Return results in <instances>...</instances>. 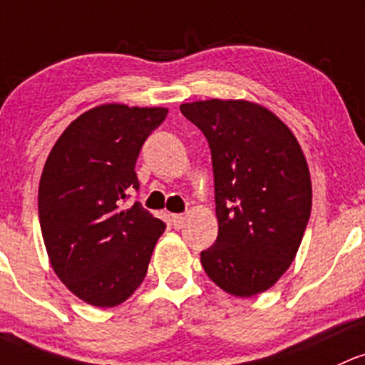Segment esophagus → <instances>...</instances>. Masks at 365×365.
Here are the masks:
<instances>
[{"label": "esophagus", "mask_w": 365, "mask_h": 365, "mask_svg": "<svg viewBox=\"0 0 365 365\" xmlns=\"http://www.w3.org/2000/svg\"><path fill=\"white\" fill-rule=\"evenodd\" d=\"M171 223H173L175 228H182L183 223H185V216H183V215H173V216H171Z\"/></svg>", "instance_id": "34e87169"}]
</instances>
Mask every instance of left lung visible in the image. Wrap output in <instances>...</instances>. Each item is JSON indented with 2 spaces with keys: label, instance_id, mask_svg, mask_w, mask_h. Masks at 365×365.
Listing matches in <instances>:
<instances>
[{
  "label": "left lung",
  "instance_id": "1",
  "mask_svg": "<svg viewBox=\"0 0 365 365\" xmlns=\"http://www.w3.org/2000/svg\"><path fill=\"white\" fill-rule=\"evenodd\" d=\"M211 149L218 237L204 272L232 296L270 289L293 263L312 211L308 164L293 131L250 100L182 103Z\"/></svg>",
  "mask_w": 365,
  "mask_h": 365
}]
</instances>
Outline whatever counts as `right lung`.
<instances>
[{
  "label": "right lung",
  "instance_id": "1",
  "mask_svg": "<svg viewBox=\"0 0 365 365\" xmlns=\"http://www.w3.org/2000/svg\"><path fill=\"white\" fill-rule=\"evenodd\" d=\"M166 107L103 103L74 119L55 142L39 180L38 211L57 277L88 305H121L145 279L166 225L123 199L140 183L143 142Z\"/></svg>",
  "mask_w": 365,
  "mask_h": 365
}]
</instances>
